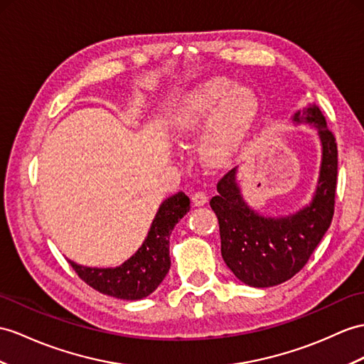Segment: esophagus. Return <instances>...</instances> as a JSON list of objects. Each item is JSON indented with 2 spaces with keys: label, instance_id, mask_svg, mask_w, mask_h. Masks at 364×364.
Listing matches in <instances>:
<instances>
[{
  "label": "esophagus",
  "instance_id": "obj_1",
  "mask_svg": "<svg viewBox=\"0 0 364 364\" xmlns=\"http://www.w3.org/2000/svg\"><path fill=\"white\" fill-rule=\"evenodd\" d=\"M207 200H208V198L203 191H196V193L191 194V202L194 203V205H198V207L203 205V203H205Z\"/></svg>",
  "mask_w": 364,
  "mask_h": 364
}]
</instances>
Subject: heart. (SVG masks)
I'll return each instance as SVG.
<instances>
[{
	"mask_svg": "<svg viewBox=\"0 0 364 364\" xmlns=\"http://www.w3.org/2000/svg\"><path fill=\"white\" fill-rule=\"evenodd\" d=\"M259 111L258 95L225 77L203 80L185 95L170 117L176 137L188 139L205 123L199 151L208 164L227 162L241 148Z\"/></svg>",
	"mask_w": 364,
	"mask_h": 364,
	"instance_id": "heart-1",
	"label": "heart"
}]
</instances>
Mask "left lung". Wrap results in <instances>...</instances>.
Masks as SVG:
<instances>
[{"instance_id": "obj_1", "label": "left lung", "mask_w": 364, "mask_h": 364, "mask_svg": "<svg viewBox=\"0 0 364 364\" xmlns=\"http://www.w3.org/2000/svg\"><path fill=\"white\" fill-rule=\"evenodd\" d=\"M291 122L314 127L321 141L320 176L307 205L287 216H262L245 202L236 181L237 168L218 182V194L210 200L227 267L250 287L278 286L295 277L332 223L338 170L335 137L315 103L296 111Z\"/></svg>"}]
</instances>
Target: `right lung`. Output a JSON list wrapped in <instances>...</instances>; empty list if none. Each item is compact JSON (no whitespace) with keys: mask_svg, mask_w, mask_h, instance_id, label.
<instances>
[{"mask_svg":"<svg viewBox=\"0 0 364 364\" xmlns=\"http://www.w3.org/2000/svg\"><path fill=\"white\" fill-rule=\"evenodd\" d=\"M190 211V198L179 191L166 198L156 213L145 241L137 252L117 267H86L69 261L87 286L119 299L137 301L159 287L171 267L170 235Z\"/></svg>","mask_w":364,"mask_h":364,"instance_id":"right-lung-1","label":"right lung"}]
</instances>
